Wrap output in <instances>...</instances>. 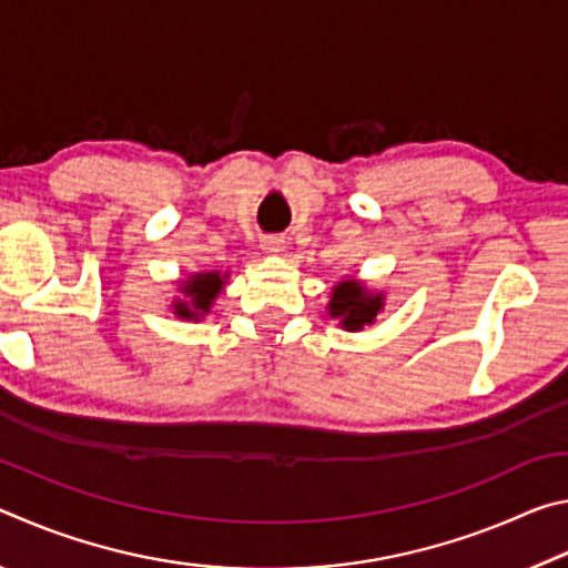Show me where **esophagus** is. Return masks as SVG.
Here are the masks:
<instances>
[{
    "label": "esophagus",
    "instance_id": "esophagus-1",
    "mask_svg": "<svg viewBox=\"0 0 568 568\" xmlns=\"http://www.w3.org/2000/svg\"><path fill=\"white\" fill-rule=\"evenodd\" d=\"M263 250H265V253H271V255H281L285 250V237H281V235L263 237Z\"/></svg>",
    "mask_w": 568,
    "mask_h": 568
}]
</instances>
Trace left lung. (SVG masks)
<instances>
[{
  "label": "left lung",
  "mask_w": 568,
  "mask_h": 568,
  "mask_svg": "<svg viewBox=\"0 0 568 568\" xmlns=\"http://www.w3.org/2000/svg\"><path fill=\"white\" fill-rule=\"evenodd\" d=\"M383 307H386V293L371 291V287H365V283L355 281V277H341L331 287L328 315L348 333H358L365 325L376 323Z\"/></svg>",
  "instance_id": "left-lung-1"
}]
</instances>
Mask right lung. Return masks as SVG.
<instances>
[{
  "label": "right lung",
  "instance_id": "obj_1",
  "mask_svg": "<svg viewBox=\"0 0 568 568\" xmlns=\"http://www.w3.org/2000/svg\"><path fill=\"white\" fill-rule=\"evenodd\" d=\"M230 273L203 271L187 275V281H178V295L170 301V311L180 321H203L215 305L217 295L223 293Z\"/></svg>",
  "mask_w": 568,
  "mask_h": 568
}]
</instances>
